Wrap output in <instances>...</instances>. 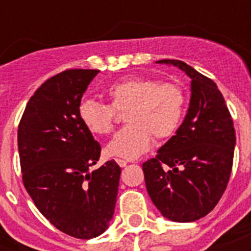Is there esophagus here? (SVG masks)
<instances>
[{
	"label": "esophagus",
	"mask_w": 251,
	"mask_h": 251,
	"mask_svg": "<svg viewBox=\"0 0 251 251\" xmlns=\"http://www.w3.org/2000/svg\"><path fill=\"white\" fill-rule=\"evenodd\" d=\"M116 161H117V164L120 165V167H126L127 163H129L127 160H124V159H116Z\"/></svg>",
	"instance_id": "1"
}]
</instances>
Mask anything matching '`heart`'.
I'll use <instances>...</instances> for the list:
<instances>
[{"label":"heart","instance_id":"obj_1","mask_svg":"<svg viewBox=\"0 0 251 251\" xmlns=\"http://www.w3.org/2000/svg\"><path fill=\"white\" fill-rule=\"evenodd\" d=\"M109 105L84 99L78 117L91 134L108 135L116 125L117 113H125L129 125L120 130L105 147L110 156L135 159L149 151L153 142L175 135L185 116L186 94L181 86L160 82L152 76H127L104 90Z\"/></svg>","mask_w":251,"mask_h":251}]
</instances>
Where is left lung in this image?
<instances>
[{
    "instance_id": "1",
    "label": "left lung",
    "mask_w": 251,
    "mask_h": 251,
    "mask_svg": "<svg viewBox=\"0 0 251 251\" xmlns=\"http://www.w3.org/2000/svg\"><path fill=\"white\" fill-rule=\"evenodd\" d=\"M191 78L187 114L176 135L143 163L150 198L163 216L195 222L214 210L229 182L236 131L214 80L178 60H161Z\"/></svg>"
}]
</instances>
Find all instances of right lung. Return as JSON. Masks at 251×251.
Segmentation results:
<instances>
[{
	"label": "right lung",
	"instance_id": "obj_1",
	"mask_svg": "<svg viewBox=\"0 0 251 251\" xmlns=\"http://www.w3.org/2000/svg\"><path fill=\"white\" fill-rule=\"evenodd\" d=\"M98 73L70 69L45 80L18 126L25 190L50 224L82 240L98 237L109 226L121 175L114 160L90 172L101 147L80 122L78 106Z\"/></svg>",
	"mask_w": 251,
	"mask_h": 251
}]
</instances>
